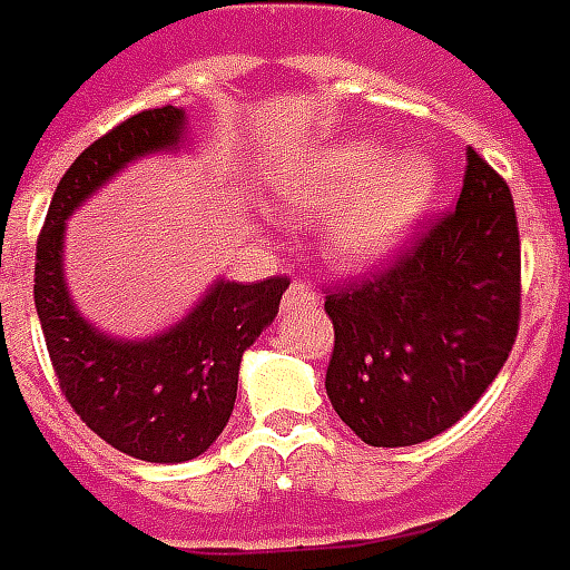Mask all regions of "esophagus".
I'll list each match as a JSON object with an SVG mask.
<instances>
[{
	"mask_svg": "<svg viewBox=\"0 0 570 570\" xmlns=\"http://www.w3.org/2000/svg\"><path fill=\"white\" fill-rule=\"evenodd\" d=\"M301 304H318V294L316 288H309L304 282H294L292 288L285 292V297H282V309H292V306Z\"/></svg>",
	"mask_w": 570,
	"mask_h": 570,
	"instance_id": "34e87169",
	"label": "esophagus"
}]
</instances>
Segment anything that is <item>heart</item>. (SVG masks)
<instances>
[{
    "label": "heart",
    "mask_w": 570,
    "mask_h": 570,
    "mask_svg": "<svg viewBox=\"0 0 570 570\" xmlns=\"http://www.w3.org/2000/svg\"><path fill=\"white\" fill-rule=\"evenodd\" d=\"M426 153H395L381 137H343L297 156L276 175V196L297 214H328L331 261L371 269L405 248L439 196Z\"/></svg>",
    "instance_id": "heart-1"
}]
</instances>
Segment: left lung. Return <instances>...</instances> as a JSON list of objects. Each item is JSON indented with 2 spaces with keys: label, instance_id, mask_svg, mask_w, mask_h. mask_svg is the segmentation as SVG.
Here are the masks:
<instances>
[{
  "label": "left lung",
  "instance_id": "left-lung-1",
  "mask_svg": "<svg viewBox=\"0 0 570 570\" xmlns=\"http://www.w3.org/2000/svg\"><path fill=\"white\" fill-rule=\"evenodd\" d=\"M519 224L507 180L466 149L458 208L368 282L325 297V390L374 448L421 445L470 411L519 331Z\"/></svg>",
  "mask_w": 570,
  "mask_h": 570
}]
</instances>
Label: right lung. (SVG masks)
Instances as JSON below:
<instances>
[{
  "label": "right lung",
  "mask_w": 570,
  "mask_h": 570,
  "mask_svg": "<svg viewBox=\"0 0 570 570\" xmlns=\"http://www.w3.org/2000/svg\"><path fill=\"white\" fill-rule=\"evenodd\" d=\"M180 107L144 110L95 140L60 177L36 242V313L60 393L88 430L147 463H184L224 433L245 350L273 325L288 278H217L199 304L153 337H112L72 304L63 276L70 214L140 156L177 153L187 140Z\"/></svg>",
  "instance_id": "1"
}]
</instances>
